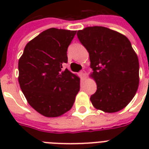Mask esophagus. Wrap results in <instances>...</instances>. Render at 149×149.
Returning <instances> with one entry per match:
<instances>
[{"label":"esophagus","mask_w":149,"mask_h":149,"mask_svg":"<svg viewBox=\"0 0 149 149\" xmlns=\"http://www.w3.org/2000/svg\"><path fill=\"white\" fill-rule=\"evenodd\" d=\"M80 75H81L82 76V77H86V71H85V70H81V71H80Z\"/></svg>","instance_id":"esophagus-1"}]
</instances>
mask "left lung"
Instances as JSON below:
<instances>
[{
	"instance_id": "left-lung-1",
	"label": "left lung",
	"mask_w": 149,
	"mask_h": 149,
	"mask_svg": "<svg viewBox=\"0 0 149 149\" xmlns=\"http://www.w3.org/2000/svg\"><path fill=\"white\" fill-rule=\"evenodd\" d=\"M77 37L90 55L97 91L91 100L95 108L114 113L125 108L139 84V63L128 38L101 26L87 27Z\"/></svg>"
}]
</instances>
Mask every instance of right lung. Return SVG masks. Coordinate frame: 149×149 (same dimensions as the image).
<instances>
[{
  "label": "right lung",
  "mask_w": 149,
  "mask_h": 149,
  "mask_svg": "<svg viewBox=\"0 0 149 149\" xmlns=\"http://www.w3.org/2000/svg\"><path fill=\"white\" fill-rule=\"evenodd\" d=\"M76 31L47 29L30 41L18 61V82L29 104L42 115L55 118L72 108L79 78L63 65Z\"/></svg>",
  "instance_id": "right-lung-1"
}]
</instances>
